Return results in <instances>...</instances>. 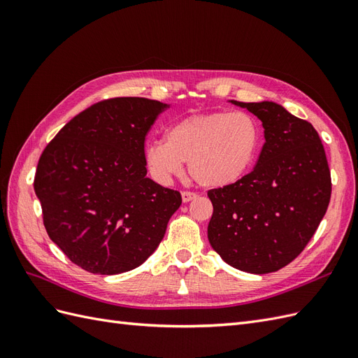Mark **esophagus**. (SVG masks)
I'll return each mask as SVG.
<instances>
[{
  "label": "esophagus",
  "mask_w": 358,
  "mask_h": 358,
  "mask_svg": "<svg viewBox=\"0 0 358 358\" xmlns=\"http://www.w3.org/2000/svg\"><path fill=\"white\" fill-rule=\"evenodd\" d=\"M199 196L196 192H191V191H183L182 192V201L183 203H188V201H191V200H194V199H197Z\"/></svg>",
  "instance_id": "1"
}]
</instances>
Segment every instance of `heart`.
I'll list each match as a JSON object with an SVG mask.
<instances>
[{
    "label": "heart",
    "mask_w": 358,
    "mask_h": 358,
    "mask_svg": "<svg viewBox=\"0 0 358 358\" xmlns=\"http://www.w3.org/2000/svg\"><path fill=\"white\" fill-rule=\"evenodd\" d=\"M262 143V125L251 113H196L170 125L166 143H148L145 162L161 183L180 176L183 162H188L189 175L199 185L225 188L251 171Z\"/></svg>",
    "instance_id": "b5f03b06"
}]
</instances>
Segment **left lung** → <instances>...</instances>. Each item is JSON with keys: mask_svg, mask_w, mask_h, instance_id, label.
<instances>
[{"mask_svg": "<svg viewBox=\"0 0 358 358\" xmlns=\"http://www.w3.org/2000/svg\"><path fill=\"white\" fill-rule=\"evenodd\" d=\"M231 103L263 122L266 142L242 180L208 191V237L227 264L264 275L289 264L315 234L330 203V169L310 122L272 101Z\"/></svg>", "mask_w": 358, "mask_h": 358, "instance_id": "1", "label": "left lung"}]
</instances>
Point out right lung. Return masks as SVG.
Wrapping results in <instances>:
<instances>
[{
	"mask_svg": "<svg viewBox=\"0 0 358 358\" xmlns=\"http://www.w3.org/2000/svg\"><path fill=\"white\" fill-rule=\"evenodd\" d=\"M167 107L140 96L103 100L43 150L34 178L43 224L86 272L117 275L143 264L179 209L180 192L146 176L145 138Z\"/></svg>",
	"mask_w": 358,
	"mask_h": 358,
	"instance_id": "add662e5",
	"label": "right lung"
}]
</instances>
